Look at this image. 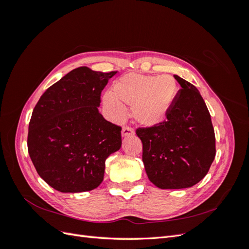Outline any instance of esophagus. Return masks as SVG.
Instances as JSON below:
<instances>
[{
    "instance_id": "1",
    "label": "esophagus",
    "mask_w": 249,
    "mask_h": 249,
    "mask_svg": "<svg viewBox=\"0 0 249 249\" xmlns=\"http://www.w3.org/2000/svg\"><path fill=\"white\" fill-rule=\"evenodd\" d=\"M133 135H134V130L131 129V127H129V126L123 127V130H122L123 137H129V136H133Z\"/></svg>"
}]
</instances>
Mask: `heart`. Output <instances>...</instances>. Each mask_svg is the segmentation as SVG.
<instances>
[{"mask_svg":"<svg viewBox=\"0 0 249 249\" xmlns=\"http://www.w3.org/2000/svg\"><path fill=\"white\" fill-rule=\"evenodd\" d=\"M178 94V82L170 74L148 76L130 72L113 84L112 92L103 95V106L113 119L124 114V106H131V114L145 127L159 125L166 119Z\"/></svg>","mask_w":249,"mask_h":249,"instance_id":"b5f03b06","label":"heart"}]
</instances>
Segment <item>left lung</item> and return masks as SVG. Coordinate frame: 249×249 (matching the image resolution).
I'll return each instance as SVG.
<instances>
[{"instance_id": "1", "label": "left lung", "mask_w": 249, "mask_h": 249, "mask_svg": "<svg viewBox=\"0 0 249 249\" xmlns=\"http://www.w3.org/2000/svg\"><path fill=\"white\" fill-rule=\"evenodd\" d=\"M182 87L166 120L136 131L146 175L160 189H184L206 177L216 155L215 133L197 88L175 74Z\"/></svg>"}]
</instances>
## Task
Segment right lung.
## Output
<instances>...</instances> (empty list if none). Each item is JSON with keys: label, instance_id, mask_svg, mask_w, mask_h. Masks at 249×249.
Returning <instances> with one entry per match:
<instances>
[{"label": "right lung", "instance_id": "right-lung-1", "mask_svg": "<svg viewBox=\"0 0 249 249\" xmlns=\"http://www.w3.org/2000/svg\"><path fill=\"white\" fill-rule=\"evenodd\" d=\"M117 71L82 66L46 90L29 124L28 152L55 190L79 193L104 179L107 158L122 147V127L99 112L102 90Z\"/></svg>", "mask_w": 249, "mask_h": 249}]
</instances>
